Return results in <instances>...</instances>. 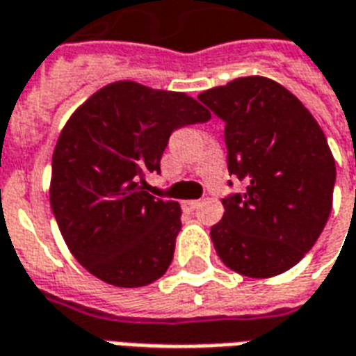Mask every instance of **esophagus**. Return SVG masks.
Wrapping results in <instances>:
<instances>
[{"label": "esophagus", "instance_id": "34e87169", "mask_svg": "<svg viewBox=\"0 0 356 356\" xmlns=\"http://www.w3.org/2000/svg\"><path fill=\"white\" fill-rule=\"evenodd\" d=\"M200 202H196V200H188V202H183V209L185 211H194L196 207H198Z\"/></svg>", "mask_w": 356, "mask_h": 356}]
</instances>
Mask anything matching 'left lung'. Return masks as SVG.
Instances as JSON below:
<instances>
[{
	"mask_svg": "<svg viewBox=\"0 0 356 356\" xmlns=\"http://www.w3.org/2000/svg\"><path fill=\"white\" fill-rule=\"evenodd\" d=\"M198 99L225 120L228 171L245 183L222 200V220L211 226L218 259L254 279L291 270L332 211L336 162L325 131L292 92L260 75Z\"/></svg>",
	"mask_w": 356,
	"mask_h": 356,
	"instance_id": "obj_1",
	"label": "left lung"
}]
</instances>
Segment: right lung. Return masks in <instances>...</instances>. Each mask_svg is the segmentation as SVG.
<instances>
[{
  "label": "right lung",
  "instance_id": "add662e5",
  "mask_svg": "<svg viewBox=\"0 0 356 356\" xmlns=\"http://www.w3.org/2000/svg\"><path fill=\"white\" fill-rule=\"evenodd\" d=\"M211 113L185 92L117 81L94 92L54 147L51 207L67 249L92 275L145 286L165 273L181 230L177 202L147 192L171 131Z\"/></svg>",
  "mask_w": 356,
  "mask_h": 356
}]
</instances>
